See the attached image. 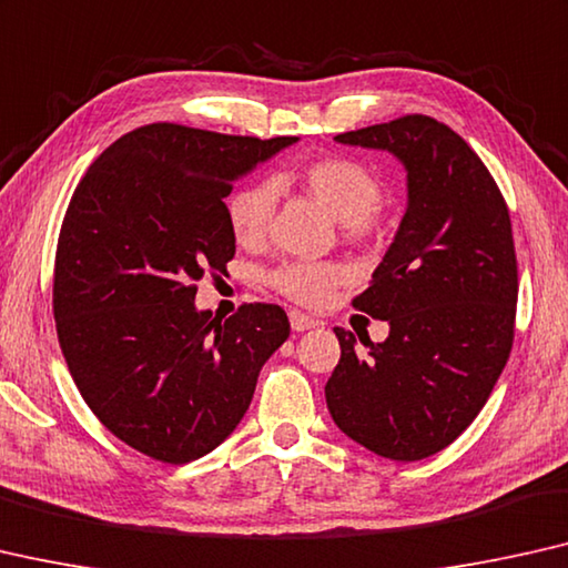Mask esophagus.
Returning <instances> with one entry per match:
<instances>
[{
	"label": "esophagus",
	"instance_id": "34e87169",
	"mask_svg": "<svg viewBox=\"0 0 568 568\" xmlns=\"http://www.w3.org/2000/svg\"><path fill=\"white\" fill-rule=\"evenodd\" d=\"M291 326H293V332H308V328L318 326V321H313L311 316H306V313H301V311H291Z\"/></svg>",
	"mask_w": 568,
	"mask_h": 568
}]
</instances>
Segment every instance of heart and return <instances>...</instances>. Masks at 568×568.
Wrapping results in <instances>:
<instances>
[{
	"label": "heart",
	"mask_w": 568,
	"mask_h": 568,
	"mask_svg": "<svg viewBox=\"0 0 568 568\" xmlns=\"http://www.w3.org/2000/svg\"><path fill=\"white\" fill-rule=\"evenodd\" d=\"M295 181L349 232H365L383 203V183L377 181V175L349 158L316 160L301 168ZM275 201L277 191L267 181L236 189L226 201V219L234 240L244 247H255L265 240ZM342 277L344 270L332 262H285L270 281L287 298L318 306Z\"/></svg>",
	"instance_id": "b5f03b06"
}]
</instances>
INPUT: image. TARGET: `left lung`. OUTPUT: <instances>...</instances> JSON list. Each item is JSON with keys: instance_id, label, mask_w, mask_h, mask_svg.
<instances>
[{"instance_id": "8db88e82", "label": "left lung", "mask_w": 568, "mask_h": 568, "mask_svg": "<svg viewBox=\"0 0 568 568\" xmlns=\"http://www.w3.org/2000/svg\"><path fill=\"white\" fill-rule=\"evenodd\" d=\"M400 160L408 206L354 308L387 321L372 344L334 328L342 359L326 405L352 442L395 462L442 452L500 377L515 336L518 260L507 203L485 163L452 126L423 114L336 134Z\"/></svg>"}]
</instances>
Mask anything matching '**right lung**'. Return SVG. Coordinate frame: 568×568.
Listing matches in <instances>:
<instances>
[{"label": "right lung", "mask_w": 568, "mask_h": 568, "mask_svg": "<svg viewBox=\"0 0 568 568\" xmlns=\"http://www.w3.org/2000/svg\"><path fill=\"white\" fill-rule=\"evenodd\" d=\"M293 142L158 122L109 145L75 185L55 250L58 342L94 416L152 459L214 452L291 334L281 306L222 321L193 301L196 281L234 257V181Z\"/></svg>", "instance_id": "add662e5"}]
</instances>
